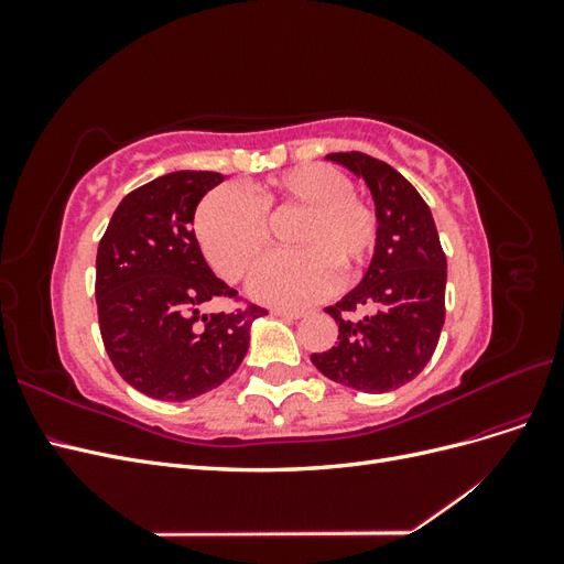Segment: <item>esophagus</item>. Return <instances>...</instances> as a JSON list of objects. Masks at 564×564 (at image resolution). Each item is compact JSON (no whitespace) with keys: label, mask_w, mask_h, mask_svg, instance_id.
<instances>
[{"label":"esophagus","mask_w":564,"mask_h":564,"mask_svg":"<svg viewBox=\"0 0 564 564\" xmlns=\"http://www.w3.org/2000/svg\"><path fill=\"white\" fill-rule=\"evenodd\" d=\"M270 313L275 315V317H284V319H299V317H303L301 311H289V308H272Z\"/></svg>","instance_id":"esophagus-1"}]
</instances>
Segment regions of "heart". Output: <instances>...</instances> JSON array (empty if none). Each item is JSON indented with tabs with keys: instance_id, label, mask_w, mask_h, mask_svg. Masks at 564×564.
Here are the masks:
<instances>
[{
	"instance_id": "1",
	"label": "heart",
	"mask_w": 564,
	"mask_h": 564,
	"mask_svg": "<svg viewBox=\"0 0 564 564\" xmlns=\"http://www.w3.org/2000/svg\"><path fill=\"white\" fill-rule=\"evenodd\" d=\"M296 214L286 235L294 251L270 256L256 270L251 294L275 305H303L327 294L336 278L352 282L379 240L377 214L355 197L340 169H289L253 197L232 185L216 187L199 202L195 232L218 275L240 282L270 247V224Z\"/></svg>"
}]
</instances>
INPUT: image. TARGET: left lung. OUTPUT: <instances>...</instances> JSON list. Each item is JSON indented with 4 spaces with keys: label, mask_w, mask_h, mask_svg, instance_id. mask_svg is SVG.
<instances>
[{
    "label": "left lung",
    "mask_w": 564,
    "mask_h": 564,
    "mask_svg": "<svg viewBox=\"0 0 564 564\" xmlns=\"http://www.w3.org/2000/svg\"><path fill=\"white\" fill-rule=\"evenodd\" d=\"M327 158L369 185L379 240L362 282L324 311L338 324L336 346L311 360L336 383L388 392L416 379L437 348L447 259L429 204L400 172L355 150Z\"/></svg>",
    "instance_id": "obj_1"
}]
</instances>
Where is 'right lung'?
I'll return each mask as SVG.
<instances>
[{"mask_svg": "<svg viewBox=\"0 0 564 564\" xmlns=\"http://www.w3.org/2000/svg\"><path fill=\"white\" fill-rule=\"evenodd\" d=\"M220 181L216 172H174L135 187L98 242L106 352L119 377L152 400H193L230 379L247 355L251 322L268 315L249 301L230 314L203 313L212 300H242L214 275L193 230L199 199Z\"/></svg>", "mask_w": 564, "mask_h": 564, "instance_id": "1", "label": "right lung"}]
</instances>
